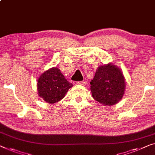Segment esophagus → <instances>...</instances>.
I'll use <instances>...</instances> for the list:
<instances>
[{"mask_svg":"<svg viewBox=\"0 0 155 155\" xmlns=\"http://www.w3.org/2000/svg\"><path fill=\"white\" fill-rule=\"evenodd\" d=\"M78 84H81V85H85L86 84V82L85 81H78L77 82Z\"/></svg>","mask_w":155,"mask_h":155,"instance_id":"1","label":"esophagus"}]
</instances>
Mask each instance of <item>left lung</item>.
Wrapping results in <instances>:
<instances>
[{"instance_id":"left-lung-1","label":"left lung","mask_w":155,"mask_h":155,"mask_svg":"<svg viewBox=\"0 0 155 155\" xmlns=\"http://www.w3.org/2000/svg\"><path fill=\"white\" fill-rule=\"evenodd\" d=\"M90 84L93 98L107 106L120 101L125 90L123 74L113 64L98 67Z\"/></svg>"}]
</instances>
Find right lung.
<instances>
[{"label":"right lung","mask_w":155,"mask_h":155,"mask_svg":"<svg viewBox=\"0 0 155 155\" xmlns=\"http://www.w3.org/2000/svg\"><path fill=\"white\" fill-rule=\"evenodd\" d=\"M38 91L40 97L48 104H55L64 97L73 87L59 68H52L43 73L38 80Z\"/></svg>","instance_id":"right-lung-1"}]
</instances>
